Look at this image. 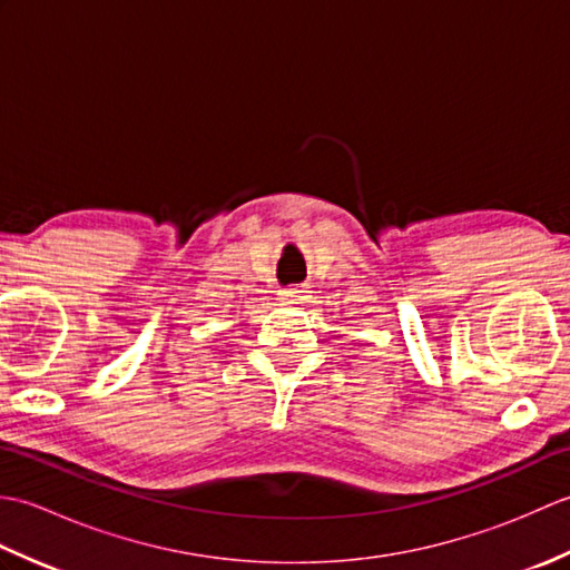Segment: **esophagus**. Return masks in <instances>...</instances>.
Wrapping results in <instances>:
<instances>
[{
	"label": "esophagus",
	"mask_w": 570,
	"mask_h": 570,
	"mask_svg": "<svg viewBox=\"0 0 570 570\" xmlns=\"http://www.w3.org/2000/svg\"><path fill=\"white\" fill-rule=\"evenodd\" d=\"M304 294H306L304 286H292V288H284L282 298H284V301H296V298H301Z\"/></svg>",
	"instance_id": "34e87169"
}]
</instances>
